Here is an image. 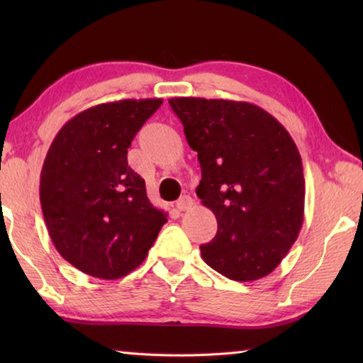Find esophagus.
<instances>
[{
    "label": "esophagus",
    "instance_id": "esophagus-1",
    "mask_svg": "<svg viewBox=\"0 0 363 363\" xmlns=\"http://www.w3.org/2000/svg\"><path fill=\"white\" fill-rule=\"evenodd\" d=\"M192 205H194L192 196L184 195V196H181L179 200L176 201V210L179 211V213H182V211H187V210H190V208H192Z\"/></svg>",
    "mask_w": 363,
    "mask_h": 363
}]
</instances>
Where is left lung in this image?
Masks as SVG:
<instances>
[{"instance_id": "left-lung-1", "label": "left lung", "mask_w": 363, "mask_h": 363, "mask_svg": "<svg viewBox=\"0 0 363 363\" xmlns=\"http://www.w3.org/2000/svg\"><path fill=\"white\" fill-rule=\"evenodd\" d=\"M169 106L199 153L196 196L218 220L216 237L200 247L201 257L230 280L266 277L296 242L304 220L296 144L255 104L173 97Z\"/></svg>"}]
</instances>
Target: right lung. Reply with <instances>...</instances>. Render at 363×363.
<instances>
[{"label": "right lung", "instance_id": "add662e5", "mask_svg": "<svg viewBox=\"0 0 363 363\" xmlns=\"http://www.w3.org/2000/svg\"><path fill=\"white\" fill-rule=\"evenodd\" d=\"M163 99H123L83 110L60 128L43 163L40 201L54 247L91 277L139 267L167 213L147 199L128 149Z\"/></svg>", "mask_w": 363, "mask_h": 363}]
</instances>
